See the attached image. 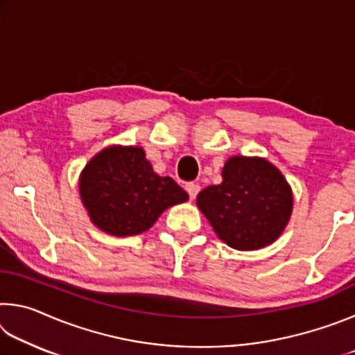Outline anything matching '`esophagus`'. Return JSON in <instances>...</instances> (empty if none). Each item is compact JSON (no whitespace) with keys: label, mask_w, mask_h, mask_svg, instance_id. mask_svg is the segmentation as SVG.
Masks as SVG:
<instances>
[{"label":"esophagus","mask_w":355,"mask_h":355,"mask_svg":"<svg viewBox=\"0 0 355 355\" xmlns=\"http://www.w3.org/2000/svg\"><path fill=\"white\" fill-rule=\"evenodd\" d=\"M186 191H188L189 199H191V200H194L196 197H197V194H199L200 186H199V183H189L188 186H186Z\"/></svg>","instance_id":"34e87169"}]
</instances>
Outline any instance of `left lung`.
<instances>
[{"instance_id":"left-lung-1","label":"left lung","mask_w":355,"mask_h":355,"mask_svg":"<svg viewBox=\"0 0 355 355\" xmlns=\"http://www.w3.org/2000/svg\"><path fill=\"white\" fill-rule=\"evenodd\" d=\"M222 183L197 196V207L219 239L236 250L272 244L290 222L293 191L277 167L260 156H230Z\"/></svg>"}]
</instances>
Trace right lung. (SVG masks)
<instances>
[{
    "label": "right lung",
    "mask_w": 355,
    "mask_h": 355,
    "mask_svg": "<svg viewBox=\"0 0 355 355\" xmlns=\"http://www.w3.org/2000/svg\"><path fill=\"white\" fill-rule=\"evenodd\" d=\"M95 227L112 236L148 230L167 208L189 199L171 177L153 171L142 147L111 146L84 166L78 182Z\"/></svg>",
    "instance_id": "obj_1"
}]
</instances>
